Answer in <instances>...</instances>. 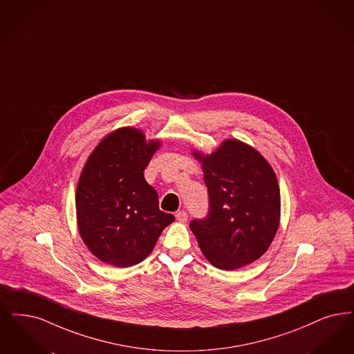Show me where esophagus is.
I'll return each mask as SVG.
<instances>
[{
    "label": "esophagus",
    "instance_id": "esophagus-1",
    "mask_svg": "<svg viewBox=\"0 0 354 354\" xmlns=\"http://www.w3.org/2000/svg\"><path fill=\"white\" fill-rule=\"evenodd\" d=\"M176 219H177L180 223L186 222V221H187V212H186V211H183V209L178 211V212L176 214Z\"/></svg>",
    "mask_w": 354,
    "mask_h": 354
}]
</instances>
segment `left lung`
<instances>
[{"instance_id": "8db88e82", "label": "left lung", "mask_w": 354, "mask_h": 354, "mask_svg": "<svg viewBox=\"0 0 354 354\" xmlns=\"http://www.w3.org/2000/svg\"><path fill=\"white\" fill-rule=\"evenodd\" d=\"M202 162L209 214L190 230L215 268L235 270L256 261L270 247L279 224L281 196L270 164L250 145L224 140Z\"/></svg>"}]
</instances>
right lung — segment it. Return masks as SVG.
<instances>
[{
	"label": "right lung",
	"instance_id": "right-lung-1",
	"mask_svg": "<svg viewBox=\"0 0 354 354\" xmlns=\"http://www.w3.org/2000/svg\"><path fill=\"white\" fill-rule=\"evenodd\" d=\"M160 147L123 127L106 135L81 171L76 190L80 235L101 261L129 268L152 252L174 216L158 209V192L145 169Z\"/></svg>",
	"mask_w": 354,
	"mask_h": 354
}]
</instances>
